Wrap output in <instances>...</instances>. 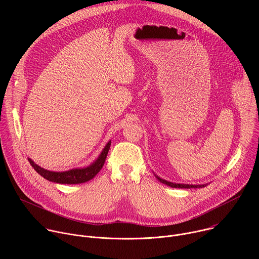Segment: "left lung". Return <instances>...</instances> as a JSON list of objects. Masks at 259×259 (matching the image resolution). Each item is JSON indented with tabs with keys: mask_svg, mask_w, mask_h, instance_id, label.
Returning <instances> with one entry per match:
<instances>
[{
	"mask_svg": "<svg viewBox=\"0 0 259 259\" xmlns=\"http://www.w3.org/2000/svg\"><path fill=\"white\" fill-rule=\"evenodd\" d=\"M156 177L158 178V180H160V182L164 183V184H167V186L171 187V188H176V189H192V188H202L204 186H194V184H179V183H173V182H169V181H166L162 178H160L159 176L156 175Z\"/></svg>",
	"mask_w": 259,
	"mask_h": 259,
	"instance_id": "left-lung-1",
	"label": "left lung"
}]
</instances>
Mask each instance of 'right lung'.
Masks as SVG:
<instances>
[{"label": "right lung", "mask_w": 259, "mask_h": 259, "mask_svg": "<svg viewBox=\"0 0 259 259\" xmlns=\"http://www.w3.org/2000/svg\"><path fill=\"white\" fill-rule=\"evenodd\" d=\"M110 141L107 142L106 146L103 149L102 153L98 157V159L89 167H86L84 169H72L69 171L64 172H53L49 170H45L34 164L30 159H28L29 164L33 167V169L38 172L41 176L46 178L49 181H53L56 183H62V184H78V183H84L92 179L102 168L104 165L108 150H109Z\"/></svg>", "instance_id": "right-lung-1"}]
</instances>
